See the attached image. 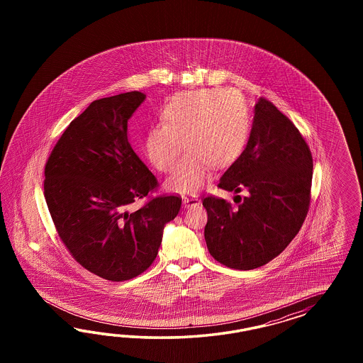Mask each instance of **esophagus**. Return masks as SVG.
<instances>
[{"mask_svg":"<svg viewBox=\"0 0 363 363\" xmlns=\"http://www.w3.org/2000/svg\"><path fill=\"white\" fill-rule=\"evenodd\" d=\"M182 202H184L185 208H193V206H197L201 203V199L198 198V196H189V197L182 198Z\"/></svg>","mask_w":363,"mask_h":363,"instance_id":"esophagus-1","label":"esophagus"}]
</instances>
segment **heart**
I'll return each instance as SVG.
<instances>
[{"mask_svg":"<svg viewBox=\"0 0 363 363\" xmlns=\"http://www.w3.org/2000/svg\"><path fill=\"white\" fill-rule=\"evenodd\" d=\"M162 123L149 128L145 154L160 172H169L181 152L185 154L166 179L167 190L193 194L209 177L210 167L234 164L250 137L252 121L245 101L222 89L177 94L161 111Z\"/></svg>","mask_w":363,"mask_h":363,"instance_id":"1","label":"heart"}]
</instances>
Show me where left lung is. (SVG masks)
<instances>
[{"mask_svg": "<svg viewBox=\"0 0 363 363\" xmlns=\"http://www.w3.org/2000/svg\"><path fill=\"white\" fill-rule=\"evenodd\" d=\"M313 157L294 123L261 97L254 108L246 149L220 177L218 187L247 196L231 206L208 197L205 241L216 261L237 270H253L274 259L306 218Z\"/></svg>", "mask_w": 363, "mask_h": 363, "instance_id": "8db88e82", "label": "left lung"}]
</instances>
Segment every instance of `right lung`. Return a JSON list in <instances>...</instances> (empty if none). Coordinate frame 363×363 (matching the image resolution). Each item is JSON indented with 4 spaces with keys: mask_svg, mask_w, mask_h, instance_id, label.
<instances>
[{
    "mask_svg": "<svg viewBox=\"0 0 363 363\" xmlns=\"http://www.w3.org/2000/svg\"><path fill=\"white\" fill-rule=\"evenodd\" d=\"M141 91L96 99L70 122L45 166L44 196L55 229L78 264L108 281H126L153 264L179 196L137 199L158 186L128 140Z\"/></svg>",
    "mask_w": 363,
    "mask_h": 363,
    "instance_id": "1",
    "label": "right lung"
}]
</instances>
